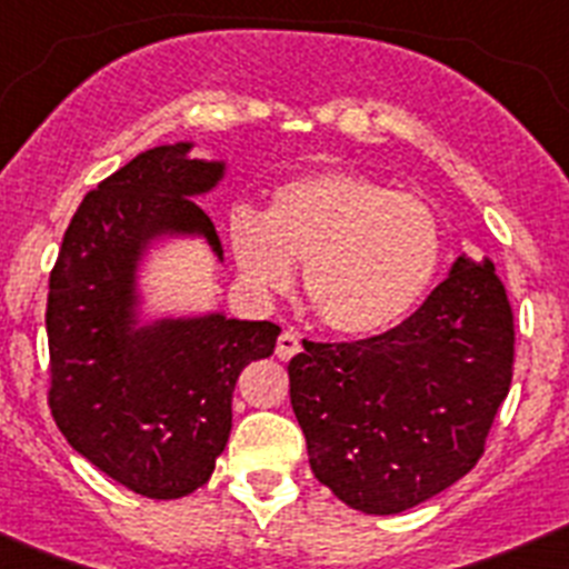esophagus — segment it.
<instances>
[{"mask_svg": "<svg viewBox=\"0 0 569 569\" xmlns=\"http://www.w3.org/2000/svg\"><path fill=\"white\" fill-rule=\"evenodd\" d=\"M299 350H301V339L293 333V330H284V333L279 336V341H276V356H279L281 361L293 359Z\"/></svg>", "mask_w": 569, "mask_h": 569, "instance_id": "34e87169", "label": "esophagus"}]
</instances>
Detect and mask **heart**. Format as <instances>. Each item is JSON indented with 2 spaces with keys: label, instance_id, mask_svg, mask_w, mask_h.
<instances>
[{
  "label": "heart",
  "instance_id": "heart-1",
  "mask_svg": "<svg viewBox=\"0 0 569 569\" xmlns=\"http://www.w3.org/2000/svg\"><path fill=\"white\" fill-rule=\"evenodd\" d=\"M228 241L244 279L284 290L301 268L310 310L336 336L396 328L433 288L447 236L433 204L350 170H319L273 188L264 213L236 208Z\"/></svg>",
  "mask_w": 569,
  "mask_h": 569
}]
</instances>
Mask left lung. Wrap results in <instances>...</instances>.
<instances>
[{
	"label": "left lung",
	"instance_id": "obj_1",
	"mask_svg": "<svg viewBox=\"0 0 569 569\" xmlns=\"http://www.w3.org/2000/svg\"><path fill=\"white\" fill-rule=\"evenodd\" d=\"M512 310L490 259L461 253L413 316L359 341H305L288 365L310 470L370 516L410 510L485 453L512 379Z\"/></svg>",
	"mask_w": 569,
	"mask_h": 569
}]
</instances>
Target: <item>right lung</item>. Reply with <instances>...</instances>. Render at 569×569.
Segmentation results:
<instances>
[{"instance_id": "right-lung-1", "label": "right lung", "mask_w": 569, "mask_h": 569, "mask_svg": "<svg viewBox=\"0 0 569 569\" xmlns=\"http://www.w3.org/2000/svg\"><path fill=\"white\" fill-rule=\"evenodd\" d=\"M159 144L99 182L64 230L50 273V410L68 445L148 499L208 485L233 425L236 379L273 356L279 325L224 313L142 321L139 268L156 241L204 239L222 261L196 196L224 162Z\"/></svg>"}]
</instances>
